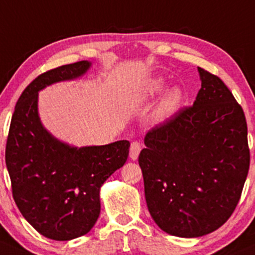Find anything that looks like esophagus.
<instances>
[{"mask_svg":"<svg viewBox=\"0 0 255 255\" xmlns=\"http://www.w3.org/2000/svg\"><path fill=\"white\" fill-rule=\"evenodd\" d=\"M141 150V145L140 143H138V141H133L132 144H130V151H129V157L132 160H136L139 156V152H140Z\"/></svg>","mask_w":255,"mask_h":255,"instance_id":"obj_1","label":"esophagus"}]
</instances>
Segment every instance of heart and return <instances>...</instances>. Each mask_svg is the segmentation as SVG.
Wrapping results in <instances>:
<instances>
[{
    "label": "heart",
    "mask_w": 255,
    "mask_h": 255,
    "mask_svg": "<svg viewBox=\"0 0 255 255\" xmlns=\"http://www.w3.org/2000/svg\"><path fill=\"white\" fill-rule=\"evenodd\" d=\"M165 80L161 78L149 79L144 82V84L140 88V96L143 98H154L162 89L165 88ZM182 100V92L178 88H172L165 94L162 100L160 101L159 106H157L156 112H155V117L156 120H165L170 117L171 115L175 114L176 110L178 109L179 104Z\"/></svg>",
    "instance_id": "1"
}]
</instances>
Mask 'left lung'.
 I'll list each match as a JSON object with an SVG mask.
<instances>
[{"label":"left lung","instance_id":"1","mask_svg":"<svg viewBox=\"0 0 255 255\" xmlns=\"http://www.w3.org/2000/svg\"><path fill=\"white\" fill-rule=\"evenodd\" d=\"M193 106L155 126L139 154L149 213L177 237H200L229 220L249 170L247 121L225 83L198 67Z\"/></svg>","mask_w":255,"mask_h":255}]
</instances>
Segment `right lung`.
I'll return each mask as SVG.
<instances>
[{
    "mask_svg": "<svg viewBox=\"0 0 255 255\" xmlns=\"http://www.w3.org/2000/svg\"><path fill=\"white\" fill-rule=\"evenodd\" d=\"M90 66L79 61L40 74L21 93L10 121L6 166L13 199L24 219L50 240H73L93 229L100 214V187L129 154L128 140L76 148L41 125L40 90L82 77Z\"/></svg>",
    "mask_w": 255,
    "mask_h": 255,
    "instance_id": "1",
    "label": "right lung"
}]
</instances>
